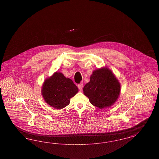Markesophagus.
Wrapping results in <instances>:
<instances>
[{
    "label": "esophagus",
    "instance_id": "1",
    "mask_svg": "<svg viewBox=\"0 0 159 159\" xmlns=\"http://www.w3.org/2000/svg\"><path fill=\"white\" fill-rule=\"evenodd\" d=\"M83 86V84H82V83H80V84H79L77 85V87H78L79 89V90H80V91H82V90Z\"/></svg>",
    "mask_w": 159,
    "mask_h": 159
}]
</instances>
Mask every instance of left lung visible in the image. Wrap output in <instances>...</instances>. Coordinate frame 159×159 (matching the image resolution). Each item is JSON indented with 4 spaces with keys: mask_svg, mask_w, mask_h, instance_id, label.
Listing matches in <instances>:
<instances>
[{
    "mask_svg": "<svg viewBox=\"0 0 159 159\" xmlns=\"http://www.w3.org/2000/svg\"><path fill=\"white\" fill-rule=\"evenodd\" d=\"M120 91V83L107 68L94 71L90 82L83 88V93L91 104L99 108L112 106L118 98Z\"/></svg>",
    "mask_w": 159,
    "mask_h": 159,
    "instance_id": "obj_1",
    "label": "left lung"
}]
</instances>
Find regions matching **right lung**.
<instances>
[{"mask_svg": "<svg viewBox=\"0 0 159 159\" xmlns=\"http://www.w3.org/2000/svg\"><path fill=\"white\" fill-rule=\"evenodd\" d=\"M79 91L76 84L61 73H55L46 79L42 87V95L46 102L57 109H61L70 104V99Z\"/></svg>", "mask_w": 159, "mask_h": 159, "instance_id": "obj_1", "label": "right lung"}]
</instances>
